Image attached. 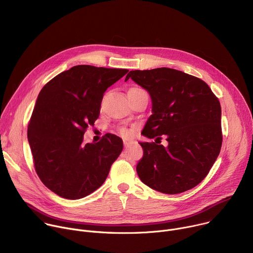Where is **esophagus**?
I'll return each instance as SVG.
<instances>
[{
  "mask_svg": "<svg viewBox=\"0 0 253 253\" xmlns=\"http://www.w3.org/2000/svg\"><path fill=\"white\" fill-rule=\"evenodd\" d=\"M123 143H124L125 146H127L128 144H129V140H126V139H125V140H123Z\"/></svg>",
  "mask_w": 253,
  "mask_h": 253,
  "instance_id": "34e87169",
  "label": "esophagus"
}]
</instances>
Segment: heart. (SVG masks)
Segmentation results:
<instances>
[{
	"mask_svg": "<svg viewBox=\"0 0 253 253\" xmlns=\"http://www.w3.org/2000/svg\"><path fill=\"white\" fill-rule=\"evenodd\" d=\"M134 89H136V88H134ZM120 132H121V134H122V135H124V136H128V135H130V131H129L128 129H126V128H122V129L120 130Z\"/></svg>",
	"mask_w": 253,
	"mask_h": 253,
	"instance_id": "heart-1",
	"label": "heart"
}]
</instances>
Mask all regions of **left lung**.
<instances>
[{
	"instance_id": "left-lung-1",
	"label": "left lung",
	"mask_w": 253,
	"mask_h": 253,
	"mask_svg": "<svg viewBox=\"0 0 253 253\" xmlns=\"http://www.w3.org/2000/svg\"><path fill=\"white\" fill-rule=\"evenodd\" d=\"M129 78L145 89L152 101V115L141 134L155 142H139L143 148L136 166L140 180L165 194L195 187L220 152L218 99L204 81L175 69L130 71L125 81ZM162 134L167 148L159 144Z\"/></svg>"
}]
</instances>
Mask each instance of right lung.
<instances>
[{
  "label": "right lung",
  "instance_id": "obj_1",
  "mask_svg": "<svg viewBox=\"0 0 253 253\" xmlns=\"http://www.w3.org/2000/svg\"><path fill=\"white\" fill-rule=\"evenodd\" d=\"M128 70L78 65L48 82L36 101L28 141L36 172L47 188L66 199L98 189L118 158L123 141L106 134L84 143V133L99 117L105 91Z\"/></svg>",
  "mask_w": 253,
  "mask_h": 253
}]
</instances>
